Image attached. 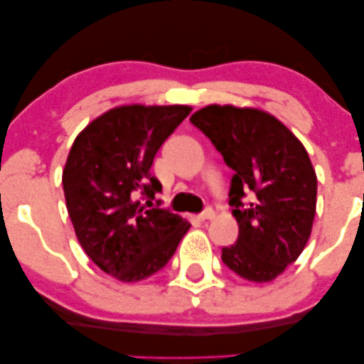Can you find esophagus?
<instances>
[{"mask_svg":"<svg viewBox=\"0 0 364 364\" xmlns=\"http://www.w3.org/2000/svg\"><path fill=\"white\" fill-rule=\"evenodd\" d=\"M212 217H213V210H212L210 207H207L205 210L200 212V213H198V215H197L198 220H208V218H212Z\"/></svg>","mask_w":364,"mask_h":364,"instance_id":"34e87169","label":"esophagus"}]
</instances>
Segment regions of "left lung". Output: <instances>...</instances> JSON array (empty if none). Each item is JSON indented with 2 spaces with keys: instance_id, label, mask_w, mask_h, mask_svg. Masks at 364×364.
I'll use <instances>...</instances> for the list:
<instances>
[{
  "instance_id": "1",
  "label": "left lung",
  "mask_w": 364,
  "mask_h": 364,
  "mask_svg": "<svg viewBox=\"0 0 364 364\" xmlns=\"http://www.w3.org/2000/svg\"><path fill=\"white\" fill-rule=\"evenodd\" d=\"M233 171L228 203L238 238L222 262L245 280L277 278L300 257L316 210V173L303 144L270 114L207 106L191 117Z\"/></svg>"
}]
</instances>
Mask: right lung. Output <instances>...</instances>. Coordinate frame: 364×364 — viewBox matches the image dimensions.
I'll list each match as a JSON object with an SVG mask.
<instances>
[{
    "instance_id": "1",
    "label": "right lung",
    "mask_w": 364,
    "mask_h": 364,
    "mask_svg": "<svg viewBox=\"0 0 364 364\" xmlns=\"http://www.w3.org/2000/svg\"><path fill=\"white\" fill-rule=\"evenodd\" d=\"M188 106H122L92 121L74 141L63 171L69 217L87 257L132 283L161 270L191 223L154 207L162 183L151 167Z\"/></svg>"
}]
</instances>
